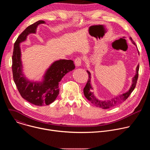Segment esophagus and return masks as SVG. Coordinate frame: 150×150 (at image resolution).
Instances as JSON below:
<instances>
[{
    "mask_svg": "<svg viewBox=\"0 0 150 150\" xmlns=\"http://www.w3.org/2000/svg\"><path fill=\"white\" fill-rule=\"evenodd\" d=\"M75 65L77 67L81 66V63H82V59L81 57L76 58L75 60Z\"/></svg>",
    "mask_w": 150,
    "mask_h": 150,
    "instance_id": "1",
    "label": "esophagus"
}]
</instances>
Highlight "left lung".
Segmentation results:
<instances>
[{
  "instance_id": "obj_1",
  "label": "left lung",
  "mask_w": 150,
  "mask_h": 150,
  "mask_svg": "<svg viewBox=\"0 0 150 150\" xmlns=\"http://www.w3.org/2000/svg\"><path fill=\"white\" fill-rule=\"evenodd\" d=\"M130 39L131 40V41L132 43L136 46L135 42L133 41V40L132 39L131 37L130 38ZM138 53H139V51H138ZM139 68V67L138 65L137 66V68L136 69V74L132 78V86L130 88L129 90L123 94L119 96L118 97H116L114 98H112L111 100H108V101H101V100H98V98H97L95 97V96L94 95V93L93 92V89L91 87V85L90 83L91 74L89 71H87V72L88 74V79L86 85H85V87L83 88V94H84L85 97H86L89 101H90L91 103H92L93 104L96 105L97 107H99L100 108H101L103 109H109L110 108H112V107H115V106L119 104L120 103L125 101L128 98V97L130 96V94L132 93V92L134 91V90L135 89V88L136 87L137 82L138 78Z\"/></svg>"
}]
</instances>
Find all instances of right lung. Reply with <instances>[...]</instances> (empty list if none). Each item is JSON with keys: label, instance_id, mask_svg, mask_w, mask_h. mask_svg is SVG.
<instances>
[{"label": "right lung", "instance_id": "right-lung-1", "mask_svg": "<svg viewBox=\"0 0 150 150\" xmlns=\"http://www.w3.org/2000/svg\"><path fill=\"white\" fill-rule=\"evenodd\" d=\"M44 23L45 21L40 20L27 27L15 42L12 54L13 78L19 94L27 101L38 106L49 105L56 100L59 94V82L66 74L75 69L72 60H59L47 70L42 82L26 79L22 72L19 43L25 41L29 34L35 33L39 24Z\"/></svg>", "mask_w": 150, "mask_h": 150}]
</instances>
